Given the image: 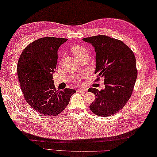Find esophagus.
Masks as SVG:
<instances>
[{
    "instance_id": "34e87169",
    "label": "esophagus",
    "mask_w": 157,
    "mask_h": 157,
    "mask_svg": "<svg viewBox=\"0 0 157 157\" xmlns=\"http://www.w3.org/2000/svg\"><path fill=\"white\" fill-rule=\"evenodd\" d=\"M78 92H87V88H81V89H77Z\"/></svg>"
}]
</instances>
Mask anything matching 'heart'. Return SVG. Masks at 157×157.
I'll return each mask as SVG.
<instances>
[{"mask_svg":"<svg viewBox=\"0 0 157 157\" xmlns=\"http://www.w3.org/2000/svg\"><path fill=\"white\" fill-rule=\"evenodd\" d=\"M72 52L75 56L76 57H78L84 54H87V52L84 47L80 45H75L72 47Z\"/></svg>","mask_w":157,"mask_h":157,"instance_id":"b5f03b06","label":"heart"}]
</instances>
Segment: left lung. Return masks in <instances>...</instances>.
Wrapping results in <instances>:
<instances>
[{
  "label": "left lung",
  "mask_w": 157,
  "mask_h": 157,
  "mask_svg": "<svg viewBox=\"0 0 157 157\" xmlns=\"http://www.w3.org/2000/svg\"><path fill=\"white\" fill-rule=\"evenodd\" d=\"M94 47L95 74L103 78L105 88L99 91L89 88L95 95L90 110L100 117H110L124 106L132 94L137 78L136 57L133 52L121 40L98 35L82 39Z\"/></svg>",
  "instance_id": "8db88e82"
}]
</instances>
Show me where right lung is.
Segmentation results:
<instances>
[{
  "label": "right lung",
  "mask_w": 157,
  "mask_h": 157,
  "mask_svg": "<svg viewBox=\"0 0 157 157\" xmlns=\"http://www.w3.org/2000/svg\"><path fill=\"white\" fill-rule=\"evenodd\" d=\"M67 38L44 37L25 48L19 58L17 72L25 101L43 116H56L69 104L75 89L56 90L53 81L57 51Z\"/></svg>",
  "instance_id": "1"
}]
</instances>
